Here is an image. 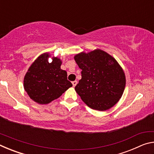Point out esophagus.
<instances>
[{"instance_id": "obj_1", "label": "esophagus", "mask_w": 154, "mask_h": 154, "mask_svg": "<svg viewBox=\"0 0 154 154\" xmlns=\"http://www.w3.org/2000/svg\"><path fill=\"white\" fill-rule=\"evenodd\" d=\"M72 85H73V87H75V86H76L77 83V81H74V82H72Z\"/></svg>"}]
</instances>
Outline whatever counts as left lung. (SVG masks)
I'll use <instances>...</instances> for the list:
<instances>
[{"instance_id": "1", "label": "left lung", "mask_w": 154, "mask_h": 154, "mask_svg": "<svg viewBox=\"0 0 154 154\" xmlns=\"http://www.w3.org/2000/svg\"><path fill=\"white\" fill-rule=\"evenodd\" d=\"M82 70V79L75 88L76 92L92 109L103 111L116 105L126 86L123 69L110 54L100 49L74 56Z\"/></svg>"}]
</instances>
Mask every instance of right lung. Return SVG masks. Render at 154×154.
<instances>
[{"label": "right lung", "mask_w": 154, "mask_h": 154, "mask_svg": "<svg viewBox=\"0 0 154 154\" xmlns=\"http://www.w3.org/2000/svg\"><path fill=\"white\" fill-rule=\"evenodd\" d=\"M49 53L42 54L34 61L24 78V88L35 103L46 105L58 98L65 91L72 86L67 79V72L61 69L62 60L58 57L48 59Z\"/></svg>", "instance_id": "add662e5"}]
</instances>
